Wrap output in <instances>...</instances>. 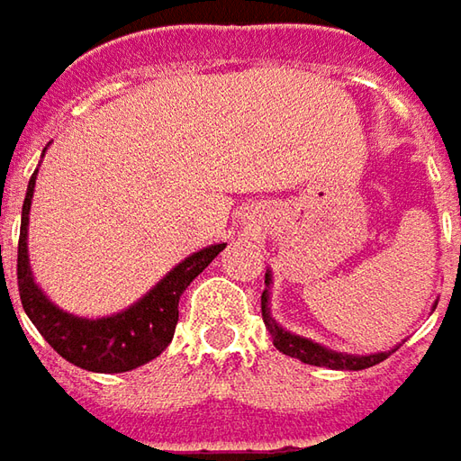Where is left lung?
I'll use <instances>...</instances> for the list:
<instances>
[{"label":"left lung","instance_id":"8db88e82","mask_svg":"<svg viewBox=\"0 0 461 461\" xmlns=\"http://www.w3.org/2000/svg\"><path fill=\"white\" fill-rule=\"evenodd\" d=\"M264 285H267L264 293H261V318H264V326H267L269 336H272V344H275L282 354L293 357V359L312 364V366L359 372V369H369V366H375V364L384 362L393 351H398V346H395V348H390V351H377V354H346V351H333V348L318 344V341H312V339H305V336H297L293 330L279 326L275 318H272V308H269V300H272V272H269V269H267V276H264ZM436 303H438V300H436Z\"/></svg>","mask_w":461,"mask_h":461}]
</instances>
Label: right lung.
Masks as SVG:
<instances>
[{
    "instance_id": "add662e5",
    "label": "right lung",
    "mask_w": 461,
    "mask_h": 461,
    "mask_svg": "<svg viewBox=\"0 0 461 461\" xmlns=\"http://www.w3.org/2000/svg\"><path fill=\"white\" fill-rule=\"evenodd\" d=\"M45 153V151H43ZM35 174L30 176L23 203L20 243H17V287L20 300L32 326L41 330L48 344L61 354L66 362L86 372L117 375L131 372L156 359L174 339L179 321V297L192 285V279L225 249V243H212L179 261L164 279H158L149 293L138 297L133 305L102 318H81L59 308L35 282L27 257V225L30 203L35 192ZM2 264V246H0Z\"/></svg>"
}]
</instances>
